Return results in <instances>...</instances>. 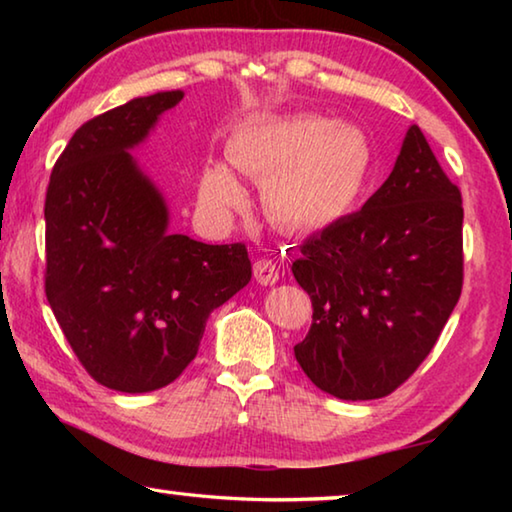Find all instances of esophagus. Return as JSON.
Instances as JSON below:
<instances>
[{"label": "esophagus", "mask_w": 512, "mask_h": 512, "mask_svg": "<svg viewBox=\"0 0 512 512\" xmlns=\"http://www.w3.org/2000/svg\"><path fill=\"white\" fill-rule=\"evenodd\" d=\"M253 271H255V280L259 284H264V287H268V284H275L277 277H280V271H277V266L273 259H257V262L253 264Z\"/></svg>", "instance_id": "1"}]
</instances>
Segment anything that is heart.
I'll use <instances>...</instances> for the list:
<instances>
[{"label":"heart","mask_w":512,"mask_h":512,"mask_svg":"<svg viewBox=\"0 0 512 512\" xmlns=\"http://www.w3.org/2000/svg\"><path fill=\"white\" fill-rule=\"evenodd\" d=\"M232 167L264 180L268 219L287 230L327 228L348 214L366 185L370 144L359 128L320 115L248 121L228 142ZM246 189L225 164H210L201 178V203L214 216L244 205Z\"/></svg>","instance_id":"obj_1"}]
</instances>
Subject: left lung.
Listing matches in <instances>:
<instances>
[{"instance_id":"obj_1","label":"left lung","mask_w":512,"mask_h":512,"mask_svg":"<svg viewBox=\"0 0 512 512\" xmlns=\"http://www.w3.org/2000/svg\"><path fill=\"white\" fill-rule=\"evenodd\" d=\"M291 271L314 316L293 352L339 400H379L436 345L463 289V198L411 126L359 212L300 244Z\"/></svg>"}]
</instances>
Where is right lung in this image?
<instances>
[{"instance_id": "obj_1", "label": "right lung", "mask_w": 512, "mask_h": 512, "mask_svg": "<svg viewBox=\"0 0 512 512\" xmlns=\"http://www.w3.org/2000/svg\"><path fill=\"white\" fill-rule=\"evenodd\" d=\"M180 99L158 92L85 121L47 187L49 307L85 372L121 393L183 375L207 316L253 275L244 244L167 232V205L128 153Z\"/></svg>"}]
</instances>
